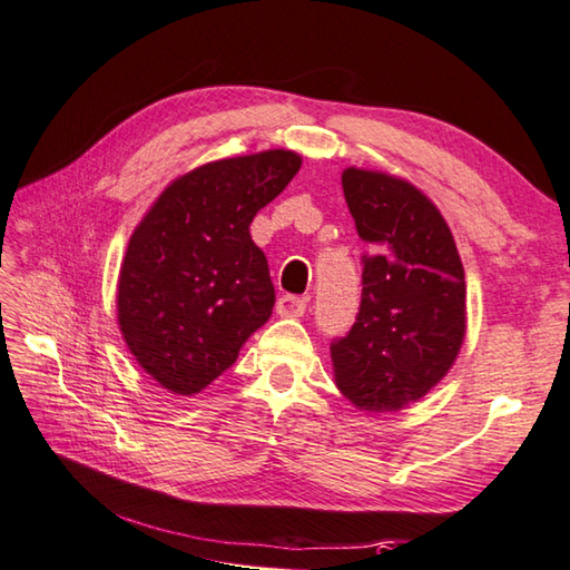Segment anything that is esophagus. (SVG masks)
Returning <instances> with one entry per match:
<instances>
[{
    "mask_svg": "<svg viewBox=\"0 0 570 570\" xmlns=\"http://www.w3.org/2000/svg\"><path fill=\"white\" fill-rule=\"evenodd\" d=\"M304 311H306V298L286 294L276 301V314L282 318H298L304 316Z\"/></svg>",
    "mask_w": 570,
    "mask_h": 570,
    "instance_id": "obj_1",
    "label": "esophagus"
}]
</instances>
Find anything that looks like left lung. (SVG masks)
<instances>
[{"mask_svg": "<svg viewBox=\"0 0 570 570\" xmlns=\"http://www.w3.org/2000/svg\"><path fill=\"white\" fill-rule=\"evenodd\" d=\"M343 195L363 256L353 328L331 343L336 385L365 412L417 403L450 373L466 333L464 266L448 222L403 177L345 167Z\"/></svg>", "mask_w": 570, "mask_h": 570, "instance_id": "1", "label": "left lung"}]
</instances>
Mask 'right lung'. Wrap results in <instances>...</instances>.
<instances>
[{
    "mask_svg": "<svg viewBox=\"0 0 570 570\" xmlns=\"http://www.w3.org/2000/svg\"><path fill=\"white\" fill-rule=\"evenodd\" d=\"M301 167L294 150L225 158L177 177L132 232L118 276L128 351L173 395H197L237 361L274 308L256 212Z\"/></svg>",
    "mask_w": 570,
    "mask_h": 570,
    "instance_id": "1",
    "label": "right lung"
}]
</instances>
